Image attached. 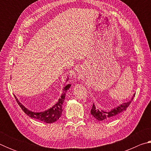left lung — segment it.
<instances>
[{"label": "left lung", "instance_id": "8db88e82", "mask_svg": "<svg viewBox=\"0 0 151 151\" xmlns=\"http://www.w3.org/2000/svg\"><path fill=\"white\" fill-rule=\"evenodd\" d=\"M135 94H133L132 99L129 101L127 102V103H124L119 106L115 107V108L112 109L109 111H104L102 109H96V106L93 104V107H92L91 113L94 118L98 120L99 121H104V120H110L115 118L116 116L119 115L120 114L125 111L127 109V107L130 105V104L133 99Z\"/></svg>", "mask_w": 151, "mask_h": 151}]
</instances>
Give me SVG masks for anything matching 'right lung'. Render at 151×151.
<instances>
[{
  "label": "right lung",
  "mask_w": 151,
  "mask_h": 151,
  "mask_svg": "<svg viewBox=\"0 0 151 151\" xmlns=\"http://www.w3.org/2000/svg\"><path fill=\"white\" fill-rule=\"evenodd\" d=\"M68 80V79H67V81ZM70 86V85H67L65 86V87H64L62 95H61L60 98L58 99L57 103H56L54 106H52V107H50V109L47 110V111H45L43 112H36L30 111V110L27 109L24 105H22V103H20V101L18 100L16 96H14L15 97V99H16L17 103L19 104L20 108H21L22 111L25 112V114H27L28 116L30 117V118L37 119L39 120V121L46 122V123H52V122L57 121V120L60 117L61 114H62L63 104L64 103V101H65L66 91L69 89Z\"/></svg>",
  "instance_id": "obj_1"
}]
</instances>
